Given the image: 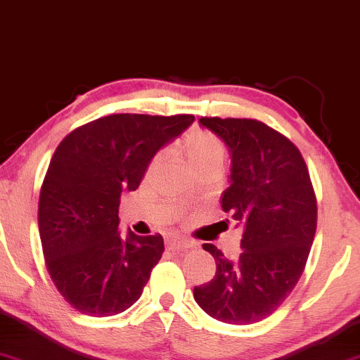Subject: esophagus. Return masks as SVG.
I'll return each instance as SVG.
<instances>
[{"label":"esophagus","instance_id":"1","mask_svg":"<svg viewBox=\"0 0 360 360\" xmlns=\"http://www.w3.org/2000/svg\"><path fill=\"white\" fill-rule=\"evenodd\" d=\"M167 246L170 249H185V248L192 246V244H190V240L181 238V236L172 234V236H168V238H167Z\"/></svg>","mask_w":360,"mask_h":360}]
</instances>
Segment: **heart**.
I'll use <instances>...</instances> for the list:
<instances>
[{"instance_id": "heart-1", "label": "heart", "mask_w": 360, "mask_h": 360, "mask_svg": "<svg viewBox=\"0 0 360 360\" xmlns=\"http://www.w3.org/2000/svg\"><path fill=\"white\" fill-rule=\"evenodd\" d=\"M185 155L193 170L209 165H222L226 146L221 138L205 129L190 131L185 138Z\"/></svg>"}]
</instances>
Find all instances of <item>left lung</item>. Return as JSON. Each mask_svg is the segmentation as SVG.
Returning <instances> with one entry per match:
<instances>
[{"mask_svg": "<svg viewBox=\"0 0 360 360\" xmlns=\"http://www.w3.org/2000/svg\"><path fill=\"white\" fill-rule=\"evenodd\" d=\"M231 153L224 212L243 227L238 259L204 244L217 271L195 286L198 307L224 323L266 319L285 302L305 269L316 231V198L302 153L288 138L256 120L200 117Z\"/></svg>", "mask_w": 360, "mask_h": 360, "instance_id": "obj_1", "label": "left lung"}]
</instances>
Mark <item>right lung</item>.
<instances>
[{
	"mask_svg": "<svg viewBox=\"0 0 360 360\" xmlns=\"http://www.w3.org/2000/svg\"><path fill=\"white\" fill-rule=\"evenodd\" d=\"M192 114H111L62 139L38 200L45 264L80 314L111 316L141 297L163 238L120 232L121 193L141 184L160 148L192 124Z\"/></svg>",
	"mask_w": 360,
	"mask_h": 360,
	"instance_id": "add662e5",
	"label": "right lung"
}]
</instances>
